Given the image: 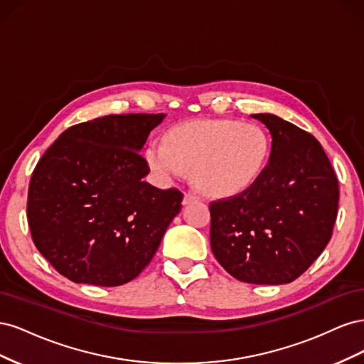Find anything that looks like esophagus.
<instances>
[{"instance_id": "34e87169", "label": "esophagus", "mask_w": 364, "mask_h": 364, "mask_svg": "<svg viewBox=\"0 0 364 364\" xmlns=\"http://www.w3.org/2000/svg\"><path fill=\"white\" fill-rule=\"evenodd\" d=\"M197 200V197L194 196V194H191V193H185V196H183V205H190V203H193V202H196Z\"/></svg>"}]
</instances>
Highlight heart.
I'll return each instance as SVG.
<instances>
[{"instance_id":"b5f03b06","label":"heart","mask_w":364,"mask_h":364,"mask_svg":"<svg viewBox=\"0 0 364 364\" xmlns=\"http://www.w3.org/2000/svg\"><path fill=\"white\" fill-rule=\"evenodd\" d=\"M167 144L151 141L146 161L161 183L191 170V182L206 196L245 193L266 170L270 138L261 126L238 119H194L173 127Z\"/></svg>"}]
</instances>
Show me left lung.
I'll use <instances>...</instances> for the list:
<instances>
[{"label":"left lung","mask_w":364,"mask_h":364,"mask_svg":"<svg viewBox=\"0 0 364 364\" xmlns=\"http://www.w3.org/2000/svg\"><path fill=\"white\" fill-rule=\"evenodd\" d=\"M250 117L270 132V159L249 190L209 205L211 249L238 281L289 284L331 240L338 182L311 134L273 114Z\"/></svg>","instance_id":"1"}]
</instances>
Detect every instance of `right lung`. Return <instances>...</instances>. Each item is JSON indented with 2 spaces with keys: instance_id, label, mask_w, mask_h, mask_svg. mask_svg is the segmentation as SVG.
Segmentation results:
<instances>
[{
  "instance_id": "right-lung-1",
  "label": "right lung",
  "mask_w": 364,
  "mask_h": 364,
  "mask_svg": "<svg viewBox=\"0 0 364 364\" xmlns=\"http://www.w3.org/2000/svg\"><path fill=\"white\" fill-rule=\"evenodd\" d=\"M165 114L107 115L67 129L43 153L28 185L33 243L77 284L123 285L155 255L183 194L144 181L141 156Z\"/></svg>"
}]
</instances>
